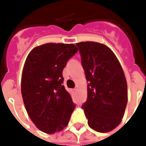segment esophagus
Instances as JSON below:
<instances>
[{
	"label": "esophagus",
	"mask_w": 146,
	"mask_h": 146,
	"mask_svg": "<svg viewBox=\"0 0 146 146\" xmlns=\"http://www.w3.org/2000/svg\"><path fill=\"white\" fill-rule=\"evenodd\" d=\"M72 91H73V93H76V91H77V88H74V89L72 90Z\"/></svg>",
	"instance_id": "1"
}]
</instances>
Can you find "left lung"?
Returning a JSON list of instances; mask_svg holds the SVG:
<instances>
[{"mask_svg": "<svg viewBox=\"0 0 146 146\" xmlns=\"http://www.w3.org/2000/svg\"><path fill=\"white\" fill-rule=\"evenodd\" d=\"M88 84V99L82 106L91 128L108 132L121 123L127 102L124 72L113 51L103 44L77 43Z\"/></svg>", "mask_w": 146, "mask_h": 146, "instance_id": "1", "label": "left lung"}]
</instances>
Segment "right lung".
<instances>
[{"label": "right lung", "instance_id": "obj_1", "mask_svg": "<svg viewBox=\"0 0 146 146\" xmlns=\"http://www.w3.org/2000/svg\"><path fill=\"white\" fill-rule=\"evenodd\" d=\"M77 51L74 44L47 43L35 47L26 59L21 80L23 103L33 123L45 133L62 131L76 108L63 85L62 70Z\"/></svg>", "mask_w": 146, "mask_h": 146}]
</instances>
